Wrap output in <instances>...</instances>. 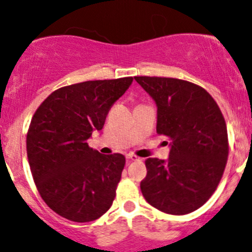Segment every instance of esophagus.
Returning a JSON list of instances; mask_svg holds the SVG:
<instances>
[{
    "label": "esophagus",
    "instance_id": "1",
    "mask_svg": "<svg viewBox=\"0 0 252 252\" xmlns=\"http://www.w3.org/2000/svg\"><path fill=\"white\" fill-rule=\"evenodd\" d=\"M126 159L129 160V161H139V160H141V158H138L137 155H133V154H127Z\"/></svg>",
    "mask_w": 252,
    "mask_h": 252
}]
</instances>
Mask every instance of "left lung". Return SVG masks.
I'll return each instance as SVG.
<instances>
[{
    "label": "left lung",
    "mask_w": 252,
    "mask_h": 252,
    "mask_svg": "<svg viewBox=\"0 0 252 252\" xmlns=\"http://www.w3.org/2000/svg\"><path fill=\"white\" fill-rule=\"evenodd\" d=\"M134 80L157 103V133L171 141L167 161L145 160L142 194L165 214H190L211 198L227 164L229 145L221 109L193 82L157 76Z\"/></svg>",
    "instance_id": "8db88e82"
}]
</instances>
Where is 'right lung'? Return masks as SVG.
Segmentation results:
<instances>
[{
    "instance_id": "obj_1",
    "label": "right lung",
    "mask_w": 252,
    "mask_h": 252,
    "mask_svg": "<svg viewBox=\"0 0 252 252\" xmlns=\"http://www.w3.org/2000/svg\"><path fill=\"white\" fill-rule=\"evenodd\" d=\"M132 81L121 77L58 88L33 114L27 134L30 170L41 198L59 216L91 222L110 209L125 157L100 154L87 141L103 128Z\"/></svg>"
}]
</instances>
